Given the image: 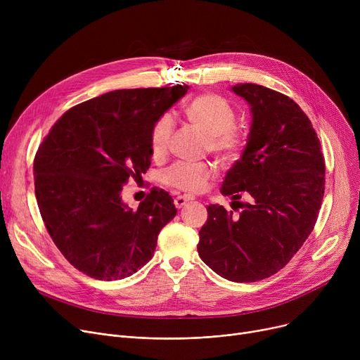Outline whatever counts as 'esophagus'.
Instances as JSON below:
<instances>
[{
  "label": "esophagus",
  "mask_w": 360,
  "mask_h": 360,
  "mask_svg": "<svg viewBox=\"0 0 360 360\" xmlns=\"http://www.w3.org/2000/svg\"><path fill=\"white\" fill-rule=\"evenodd\" d=\"M188 201H190V198H188V197H184V195H178L176 198H175V207H176V209H182V207L188 202Z\"/></svg>",
  "instance_id": "1"
}]
</instances>
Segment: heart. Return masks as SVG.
Returning a JSON list of instances; mask_svg holds the SVG:
<instances>
[{
  "label": "heart",
  "instance_id": "b5f03b06",
  "mask_svg": "<svg viewBox=\"0 0 360 360\" xmlns=\"http://www.w3.org/2000/svg\"><path fill=\"white\" fill-rule=\"evenodd\" d=\"M185 117L207 134V147L224 165L235 163L245 147V139L235 125L236 113L232 105L214 93H202L188 102ZM175 122L170 115H162L151 128L150 146L155 156H163L170 144ZM216 169L209 163L176 162L165 169L162 181L178 191L197 194L204 191L214 178Z\"/></svg>",
  "mask_w": 360,
  "mask_h": 360
}]
</instances>
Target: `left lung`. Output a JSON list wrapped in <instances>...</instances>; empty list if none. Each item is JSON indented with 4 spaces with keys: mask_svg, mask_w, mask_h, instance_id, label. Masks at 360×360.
Here are the masks:
<instances>
[{
    "mask_svg": "<svg viewBox=\"0 0 360 360\" xmlns=\"http://www.w3.org/2000/svg\"><path fill=\"white\" fill-rule=\"evenodd\" d=\"M232 90L251 105L252 124L221 194L232 200L245 194L252 201L239 214L235 207H207L197 250L219 276L251 283L285 267L314 231L324 198L326 160L309 118L289 96L254 83Z\"/></svg>",
    "mask_w": 360,
    "mask_h": 360,
    "instance_id": "1",
    "label": "left lung"
}]
</instances>
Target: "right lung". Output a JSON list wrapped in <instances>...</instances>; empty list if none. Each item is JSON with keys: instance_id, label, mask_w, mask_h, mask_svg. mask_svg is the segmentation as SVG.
Masks as SVG:
<instances>
[{"instance_id": "add662e5", "label": "right lung", "mask_w": 360, "mask_h": 360, "mask_svg": "<svg viewBox=\"0 0 360 360\" xmlns=\"http://www.w3.org/2000/svg\"><path fill=\"white\" fill-rule=\"evenodd\" d=\"M188 89L105 93L68 109L37 148L34 194L42 220L56 248L86 276L110 281L134 274L175 217L172 197L159 188H151L136 212L121 191L146 174L151 128Z\"/></svg>"}]
</instances>
